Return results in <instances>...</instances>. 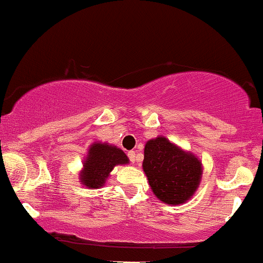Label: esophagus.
<instances>
[{"mask_svg": "<svg viewBox=\"0 0 263 263\" xmlns=\"http://www.w3.org/2000/svg\"><path fill=\"white\" fill-rule=\"evenodd\" d=\"M128 157H129V160H131L132 162H135V161H136L137 155H136V153H135V151H129V153H128Z\"/></svg>", "mask_w": 263, "mask_h": 263, "instance_id": "1", "label": "esophagus"}]
</instances>
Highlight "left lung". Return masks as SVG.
I'll return each mask as SVG.
<instances>
[{"label":"left lung","mask_w":263,"mask_h":263,"mask_svg":"<svg viewBox=\"0 0 263 263\" xmlns=\"http://www.w3.org/2000/svg\"><path fill=\"white\" fill-rule=\"evenodd\" d=\"M142 168L155 197L168 205L186 203L198 190L203 175L199 157L165 136L146 142Z\"/></svg>","instance_id":"8db88e82"}]
</instances>
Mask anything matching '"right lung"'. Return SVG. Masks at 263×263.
Wrapping results in <instances>:
<instances>
[{
	"label": "right lung",
	"mask_w": 263,
	"mask_h": 263,
	"mask_svg": "<svg viewBox=\"0 0 263 263\" xmlns=\"http://www.w3.org/2000/svg\"><path fill=\"white\" fill-rule=\"evenodd\" d=\"M128 162L127 155L117 146L96 141L89 146L87 156L83 160L79 180L88 189H99L108 180L110 171L115 166L127 165Z\"/></svg>",
	"instance_id": "right-lung-1"
}]
</instances>
